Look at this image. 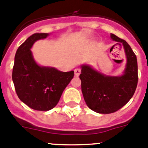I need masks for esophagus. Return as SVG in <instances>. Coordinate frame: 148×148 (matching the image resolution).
Masks as SVG:
<instances>
[{"instance_id":"esophagus-1","label":"esophagus","mask_w":148,"mask_h":148,"mask_svg":"<svg viewBox=\"0 0 148 148\" xmlns=\"http://www.w3.org/2000/svg\"><path fill=\"white\" fill-rule=\"evenodd\" d=\"M74 72H75V76H79V75H80V73H81V69H79V68H77V69H75Z\"/></svg>"}]
</instances>
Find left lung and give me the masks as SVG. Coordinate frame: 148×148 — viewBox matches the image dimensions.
Returning a JSON list of instances; mask_svg holds the SVG:
<instances>
[{
	"instance_id": "8db88e82",
	"label": "left lung",
	"mask_w": 148,
	"mask_h": 148,
	"mask_svg": "<svg viewBox=\"0 0 148 148\" xmlns=\"http://www.w3.org/2000/svg\"><path fill=\"white\" fill-rule=\"evenodd\" d=\"M110 37L124 49L127 63L123 73L108 75L97 71L89 64L81 65L82 91L87 106L93 112L110 114L128 103L136 91L138 83L137 58L125 40L113 34ZM116 44V45H117Z\"/></svg>"
}]
</instances>
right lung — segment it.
<instances>
[{
  "mask_svg": "<svg viewBox=\"0 0 148 148\" xmlns=\"http://www.w3.org/2000/svg\"><path fill=\"white\" fill-rule=\"evenodd\" d=\"M49 34L36 33L20 45L15 55L12 82L18 97L30 108L49 111L56 106L63 91L74 76V71L62 72L53 66H40L31 48L37 40Z\"/></svg>",
  "mask_w": 148,
  "mask_h": 148,
  "instance_id": "right-lung-1",
  "label": "right lung"
}]
</instances>
